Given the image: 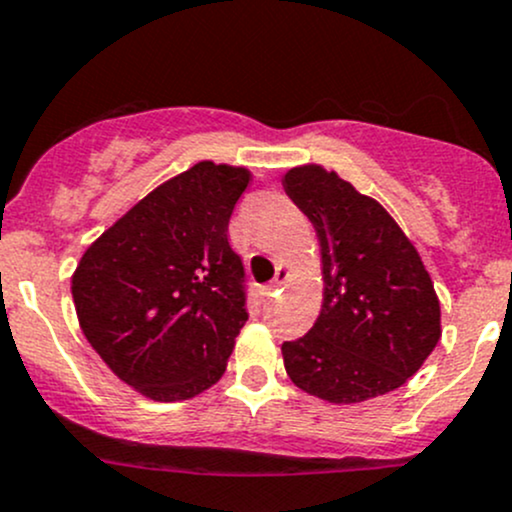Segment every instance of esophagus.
<instances>
[{"instance_id": "34e87169", "label": "esophagus", "mask_w": 512, "mask_h": 512, "mask_svg": "<svg viewBox=\"0 0 512 512\" xmlns=\"http://www.w3.org/2000/svg\"><path fill=\"white\" fill-rule=\"evenodd\" d=\"M286 279H289V269H286V267H277V274H274L272 282L262 286V296H265V299H269V296L277 294V289L286 282Z\"/></svg>"}]
</instances>
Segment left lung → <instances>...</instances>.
I'll return each mask as SVG.
<instances>
[{
    "mask_svg": "<svg viewBox=\"0 0 512 512\" xmlns=\"http://www.w3.org/2000/svg\"><path fill=\"white\" fill-rule=\"evenodd\" d=\"M284 192L313 223L323 306L282 355L289 379L328 403L384 396L423 367L440 342V301L411 240L389 211L338 172L291 167Z\"/></svg>",
    "mask_w": 512,
    "mask_h": 512,
    "instance_id": "8db88e82",
    "label": "left lung"
}]
</instances>
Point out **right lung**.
<instances>
[{
    "instance_id": "1",
    "label": "right lung",
    "mask_w": 512,
    "mask_h": 512,
    "mask_svg": "<svg viewBox=\"0 0 512 512\" xmlns=\"http://www.w3.org/2000/svg\"><path fill=\"white\" fill-rule=\"evenodd\" d=\"M245 167L204 160L167 179L84 250L80 328L123 384L153 401L211 389L245 325V269L228 221Z\"/></svg>"
}]
</instances>
